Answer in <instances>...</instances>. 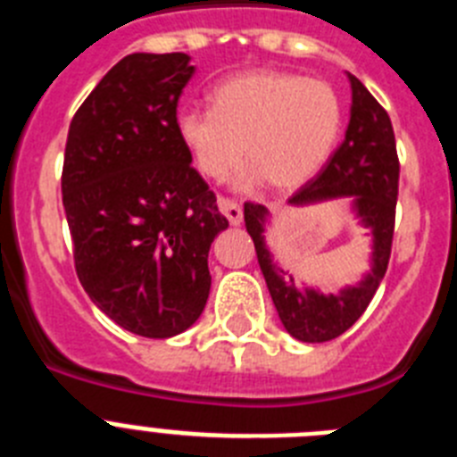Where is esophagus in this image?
Segmentation results:
<instances>
[{
    "label": "esophagus",
    "instance_id": "1",
    "mask_svg": "<svg viewBox=\"0 0 457 457\" xmlns=\"http://www.w3.org/2000/svg\"><path fill=\"white\" fill-rule=\"evenodd\" d=\"M217 205H220L221 215L231 221V226H240L242 224V208L236 204V201L220 199V201H217Z\"/></svg>",
    "mask_w": 457,
    "mask_h": 457
}]
</instances>
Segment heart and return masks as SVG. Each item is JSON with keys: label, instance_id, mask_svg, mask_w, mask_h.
Masks as SVG:
<instances>
[{"label": "heart", "instance_id": "b5f03b06", "mask_svg": "<svg viewBox=\"0 0 457 457\" xmlns=\"http://www.w3.org/2000/svg\"><path fill=\"white\" fill-rule=\"evenodd\" d=\"M212 109L187 107L176 137L205 179L221 180L242 160L245 183L297 189L329 160L343 130V103L320 79L297 72L249 71L217 84Z\"/></svg>", "mask_w": 457, "mask_h": 457}]
</instances>
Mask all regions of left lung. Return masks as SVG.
Wrapping results in <instances>:
<instances>
[{
  "label": "left lung",
  "mask_w": 457,
  "mask_h": 457,
  "mask_svg": "<svg viewBox=\"0 0 457 457\" xmlns=\"http://www.w3.org/2000/svg\"><path fill=\"white\" fill-rule=\"evenodd\" d=\"M353 88L350 123L345 139L327 160L322 171L290 196V205L353 196L350 208L370 236V270L354 286L338 293H320L295 284L293 274L274 263L265 242L270 210L261 204H245V226L256 247L258 265L265 277L281 325L302 343H325L348 332L373 300L385 278L394 240L395 199H398V155L391 119L369 88L348 72Z\"/></svg>",
  "instance_id": "left-lung-1"
}]
</instances>
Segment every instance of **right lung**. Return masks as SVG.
<instances>
[{
	"label": "right lung",
	"mask_w": 457,
	"mask_h": 457,
	"mask_svg": "<svg viewBox=\"0 0 457 457\" xmlns=\"http://www.w3.org/2000/svg\"><path fill=\"white\" fill-rule=\"evenodd\" d=\"M194 66L123 56L72 116L62 194L79 284L116 325L169 338L199 320L208 252L228 220L176 137Z\"/></svg>",
	"instance_id": "1"
}]
</instances>
